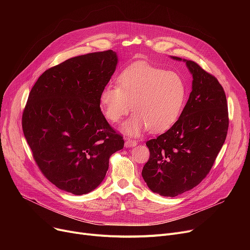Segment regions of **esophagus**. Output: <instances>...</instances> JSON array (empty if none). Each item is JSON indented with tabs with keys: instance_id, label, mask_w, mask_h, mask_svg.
<instances>
[{
	"instance_id": "1",
	"label": "esophagus",
	"mask_w": 250,
	"mask_h": 250,
	"mask_svg": "<svg viewBox=\"0 0 250 250\" xmlns=\"http://www.w3.org/2000/svg\"><path fill=\"white\" fill-rule=\"evenodd\" d=\"M137 141L136 140H130V139H126L125 142V146L126 148H129V147H135L137 145Z\"/></svg>"
}]
</instances>
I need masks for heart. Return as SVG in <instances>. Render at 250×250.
I'll return each mask as SVG.
<instances>
[{
	"mask_svg": "<svg viewBox=\"0 0 250 250\" xmlns=\"http://www.w3.org/2000/svg\"><path fill=\"white\" fill-rule=\"evenodd\" d=\"M117 86L106 85L99 97L103 115L110 123H120L132 109L133 116L123 125L129 136L147 127L161 133L171 127L186 105L188 85L176 72L137 62L117 78Z\"/></svg>",
	"mask_w": 250,
	"mask_h": 250,
	"instance_id": "obj_1",
	"label": "heart"
}]
</instances>
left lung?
<instances>
[{
  "label": "left lung",
  "instance_id": "left-lung-1",
  "mask_svg": "<svg viewBox=\"0 0 250 250\" xmlns=\"http://www.w3.org/2000/svg\"><path fill=\"white\" fill-rule=\"evenodd\" d=\"M185 61L192 74V91L178 121L164 134L146 142L150 158L142 171L152 191L172 198L206 178L229 126L226 94L218 79L198 62Z\"/></svg>",
  "mask_w": 250,
  "mask_h": 250
}]
</instances>
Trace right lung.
<instances>
[{
	"label": "right lung",
	"instance_id": "obj_1",
	"mask_svg": "<svg viewBox=\"0 0 250 250\" xmlns=\"http://www.w3.org/2000/svg\"><path fill=\"white\" fill-rule=\"evenodd\" d=\"M116 63L111 49L74 57L47 69L30 91L23 133L39 170L60 189L76 195L95 189L110 156L124 148L99 103Z\"/></svg>",
	"mask_w": 250,
	"mask_h": 250
}]
</instances>
